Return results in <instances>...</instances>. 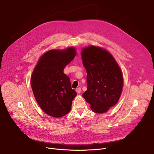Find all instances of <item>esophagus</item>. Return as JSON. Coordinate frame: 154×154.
<instances>
[{
	"label": "esophagus",
	"instance_id": "obj_1",
	"mask_svg": "<svg viewBox=\"0 0 154 154\" xmlns=\"http://www.w3.org/2000/svg\"><path fill=\"white\" fill-rule=\"evenodd\" d=\"M76 92H77V94H80V92H81V88L80 87H79V88H76Z\"/></svg>",
	"mask_w": 154,
	"mask_h": 154
}]
</instances>
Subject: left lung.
<instances>
[{
	"mask_svg": "<svg viewBox=\"0 0 154 154\" xmlns=\"http://www.w3.org/2000/svg\"><path fill=\"white\" fill-rule=\"evenodd\" d=\"M81 56L87 84L82 97L94 112L102 114L119 100L124 81L122 71L113 56L101 47H85Z\"/></svg>",
	"mask_w": 154,
	"mask_h": 154,
	"instance_id": "1",
	"label": "left lung"
}]
</instances>
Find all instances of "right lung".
Masks as SVG:
<instances>
[{
    "mask_svg": "<svg viewBox=\"0 0 154 154\" xmlns=\"http://www.w3.org/2000/svg\"><path fill=\"white\" fill-rule=\"evenodd\" d=\"M75 52L72 47L48 51L40 58L32 74L30 83L35 100L42 110L52 117L67 114L77 95L69 77L63 74L64 68L74 59Z\"/></svg>",
    "mask_w": 154,
    "mask_h": 154,
    "instance_id": "1",
    "label": "right lung"
}]
</instances>
